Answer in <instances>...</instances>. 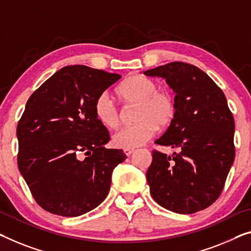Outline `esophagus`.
Wrapping results in <instances>:
<instances>
[{
  "label": "esophagus",
  "mask_w": 251,
  "mask_h": 251,
  "mask_svg": "<svg viewBox=\"0 0 251 251\" xmlns=\"http://www.w3.org/2000/svg\"><path fill=\"white\" fill-rule=\"evenodd\" d=\"M134 151H135V150H133V149H125L124 150V153H125L127 156H129V155L133 154Z\"/></svg>",
  "instance_id": "obj_1"
}]
</instances>
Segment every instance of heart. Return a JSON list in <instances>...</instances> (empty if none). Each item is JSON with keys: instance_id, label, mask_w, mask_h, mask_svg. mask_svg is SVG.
<instances>
[{"instance_id": "obj_1", "label": "heart", "mask_w": 251, "mask_h": 251, "mask_svg": "<svg viewBox=\"0 0 251 251\" xmlns=\"http://www.w3.org/2000/svg\"><path fill=\"white\" fill-rule=\"evenodd\" d=\"M121 101L130 106L136 104L134 125L125 126L113 135V144L119 149H135L147 143L156 128H166L173 123L176 102L170 93L160 91L158 82L145 75H132L125 78L117 88ZM95 116L107 128H116L121 122V111L113 98L103 92L96 99Z\"/></svg>"}]
</instances>
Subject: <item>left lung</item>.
Returning <instances> with one entry per match:
<instances>
[{"instance_id":"1","label":"left lung","mask_w":251,"mask_h":251,"mask_svg":"<svg viewBox=\"0 0 251 251\" xmlns=\"http://www.w3.org/2000/svg\"><path fill=\"white\" fill-rule=\"evenodd\" d=\"M144 74L166 78L176 93L174 121L155 143L178 152H152L150 192L162 207L193 214L221 195L234 161L233 115L222 90L196 66L173 62Z\"/></svg>"}]
</instances>
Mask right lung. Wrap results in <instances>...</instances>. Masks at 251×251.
<instances>
[{
  "label": "right lung",
  "instance_id": "right-lung-1",
  "mask_svg": "<svg viewBox=\"0 0 251 251\" xmlns=\"http://www.w3.org/2000/svg\"><path fill=\"white\" fill-rule=\"evenodd\" d=\"M122 76L84 65L57 71L30 96L18 123V167L39 206L73 218L102 203L126 159L97 121L98 97Z\"/></svg>",
  "mask_w": 251,
  "mask_h": 251
}]
</instances>
